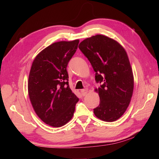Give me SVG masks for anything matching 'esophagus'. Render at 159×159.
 Listing matches in <instances>:
<instances>
[{
	"label": "esophagus",
	"instance_id": "obj_1",
	"mask_svg": "<svg viewBox=\"0 0 159 159\" xmlns=\"http://www.w3.org/2000/svg\"><path fill=\"white\" fill-rule=\"evenodd\" d=\"M80 92H81L82 95H83V96H85L87 95V93H88V89H82L81 91H80Z\"/></svg>",
	"mask_w": 159,
	"mask_h": 159
}]
</instances>
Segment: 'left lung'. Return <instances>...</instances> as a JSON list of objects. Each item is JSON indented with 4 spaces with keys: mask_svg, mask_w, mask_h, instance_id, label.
I'll list each match as a JSON object with an SVG mask.
<instances>
[{
    "mask_svg": "<svg viewBox=\"0 0 159 159\" xmlns=\"http://www.w3.org/2000/svg\"><path fill=\"white\" fill-rule=\"evenodd\" d=\"M79 49L96 72V89L100 96L95 116L104 121H114L123 116L133 93L134 77L126 50L120 43L109 37L96 35L84 39Z\"/></svg>",
    "mask_w": 159,
    "mask_h": 159,
    "instance_id": "obj_1",
    "label": "left lung"
}]
</instances>
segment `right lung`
<instances>
[{
	"instance_id": "1",
	"label": "right lung",
	"mask_w": 159,
	"mask_h": 159,
	"mask_svg": "<svg viewBox=\"0 0 159 159\" xmlns=\"http://www.w3.org/2000/svg\"><path fill=\"white\" fill-rule=\"evenodd\" d=\"M79 40L57 42L42 50L33 60L28 93L35 112L43 122L61 127L72 119L79 98L68 85L67 66Z\"/></svg>"
}]
</instances>
